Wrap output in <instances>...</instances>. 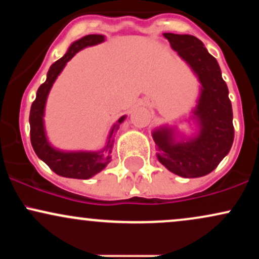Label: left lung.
I'll return each mask as SVG.
<instances>
[{
    "label": "left lung",
    "instance_id": "8db88e82",
    "mask_svg": "<svg viewBox=\"0 0 259 259\" xmlns=\"http://www.w3.org/2000/svg\"><path fill=\"white\" fill-rule=\"evenodd\" d=\"M178 56L191 68L200 82L196 106L190 113L192 133L163 124L153 129L157 158L181 178H200L218 167L234 142L233 108L229 90L217 59L192 35L163 34Z\"/></svg>",
    "mask_w": 259,
    "mask_h": 259
}]
</instances>
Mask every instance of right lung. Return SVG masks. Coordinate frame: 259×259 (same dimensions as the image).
Instances as JSON below:
<instances>
[{"instance_id": "obj_1", "label": "right lung", "mask_w": 259, "mask_h": 259, "mask_svg": "<svg viewBox=\"0 0 259 259\" xmlns=\"http://www.w3.org/2000/svg\"><path fill=\"white\" fill-rule=\"evenodd\" d=\"M106 40L105 35L91 34L74 41L62 58L55 62L47 72L46 81L38 88L36 99L32 102L29 115L30 124V140L36 156L46 163L56 174L72 179H90L103 170L112 160V150L114 145V134L118 132L120 124L125 120L126 115L121 117L113 124L109 130L105 147L100 151H65L59 150L50 142L45 127V108L47 97L51 91L56 79L64 69L68 62L85 47L102 44Z\"/></svg>"}]
</instances>
